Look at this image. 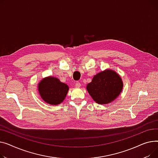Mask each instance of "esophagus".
I'll return each instance as SVG.
<instances>
[{
	"instance_id": "1",
	"label": "esophagus",
	"mask_w": 158,
	"mask_h": 158,
	"mask_svg": "<svg viewBox=\"0 0 158 158\" xmlns=\"http://www.w3.org/2000/svg\"><path fill=\"white\" fill-rule=\"evenodd\" d=\"M75 87H76L79 88V87H81V83H80V82L77 81V82H76V83H75Z\"/></svg>"
}]
</instances>
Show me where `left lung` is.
I'll return each mask as SVG.
<instances>
[{
  "instance_id": "1",
  "label": "left lung",
  "mask_w": 158,
  "mask_h": 158,
  "mask_svg": "<svg viewBox=\"0 0 158 158\" xmlns=\"http://www.w3.org/2000/svg\"><path fill=\"white\" fill-rule=\"evenodd\" d=\"M123 88L121 78L115 71L109 69L98 73L87 85L92 98L100 105L114 101L120 95Z\"/></svg>"
}]
</instances>
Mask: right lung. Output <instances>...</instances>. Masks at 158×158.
Segmentation results:
<instances>
[{"mask_svg":"<svg viewBox=\"0 0 158 158\" xmlns=\"http://www.w3.org/2000/svg\"><path fill=\"white\" fill-rule=\"evenodd\" d=\"M38 87L42 99L46 103L52 105L62 103L69 90V87L66 83L53 77L43 78L39 83Z\"/></svg>","mask_w":158,"mask_h":158,"instance_id":"obj_1","label":"right lung"}]
</instances>
